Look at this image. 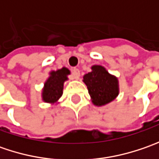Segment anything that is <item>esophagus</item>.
<instances>
[{
    "label": "esophagus",
    "instance_id": "1",
    "mask_svg": "<svg viewBox=\"0 0 159 159\" xmlns=\"http://www.w3.org/2000/svg\"><path fill=\"white\" fill-rule=\"evenodd\" d=\"M80 75V70L78 69V68H73V70H72V76L74 79H79V77Z\"/></svg>",
    "mask_w": 159,
    "mask_h": 159
}]
</instances>
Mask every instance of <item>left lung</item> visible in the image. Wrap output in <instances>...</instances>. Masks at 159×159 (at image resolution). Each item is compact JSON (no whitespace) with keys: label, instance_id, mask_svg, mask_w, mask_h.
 I'll return each mask as SVG.
<instances>
[{"label":"left lung","instance_id":"left-lung-1","mask_svg":"<svg viewBox=\"0 0 159 159\" xmlns=\"http://www.w3.org/2000/svg\"><path fill=\"white\" fill-rule=\"evenodd\" d=\"M83 81L95 105H104L114 100L119 94L117 78L109 74L101 65H94L92 71L84 76Z\"/></svg>","mask_w":159,"mask_h":159}]
</instances>
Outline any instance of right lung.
<instances>
[{"label":"right lung","mask_w":159,"mask_h":159,"mask_svg":"<svg viewBox=\"0 0 159 159\" xmlns=\"http://www.w3.org/2000/svg\"><path fill=\"white\" fill-rule=\"evenodd\" d=\"M70 70L62 68L57 71H52L50 77L45 82V87L42 92L43 100L47 102H55L63 95L64 82L67 80V75Z\"/></svg>","instance_id":"add662e5"}]
</instances>
